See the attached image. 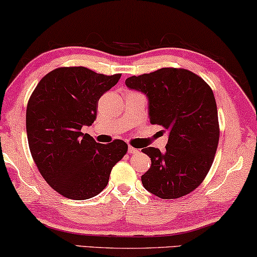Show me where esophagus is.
I'll return each mask as SVG.
<instances>
[{
  "instance_id": "1",
  "label": "esophagus",
  "mask_w": 257,
  "mask_h": 257,
  "mask_svg": "<svg viewBox=\"0 0 257 257\" xmlns=\"http://www.w3.org/2000/svg\"><path fill=\"white\" fill-rule=\"evenodd\" d=\"M139 151H140L139 149H136V148H134V147H130V145H129V148H128V152L129 153H137Z\"/></svg>"
}]
</instances>
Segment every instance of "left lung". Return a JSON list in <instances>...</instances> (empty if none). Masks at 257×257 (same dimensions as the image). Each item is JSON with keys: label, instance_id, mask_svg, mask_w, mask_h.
<instances>
[{"label": "left lung", "instance_id": "8db88e82", "mask_svg": "<svg viewBox=\"0 0 257 257\" xmlns=\"http://www.w3.org/2000/svg\"><path fill=\"white\" fill-rule=\"evenodd\" d=\"M125 85L149 98L150 123L170 132L166 151L145 148L151 167L142 175L144 188L163 200L188 195L205 179L213 163L219 122L211 87L182 68H162L132 76Z\"/></svg>", "mask_w": 257, "mask_h": 257}]
</instances>
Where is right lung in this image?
Masks as SVG:
<instances>
[{
  "label": "right lung",
  "mask_w": 257,
  "mask_h": 257,
  "mask_svg": "<svg viewBox=\"0 0 257 257\" xmlns=\"http://www.w3.org/2000/svg\"><path fill=\"white\" fill-rule=\"evenodd\" d=\"M120 77L61 67L44 76L31 94L26 108L31 155L46 182L64 197L82 201L98 195L128 151L123 141L100 144L80 132L93 123L99 99Z\"/></svg>",
  "instance_id": "add662e5"
}]
</instances>
